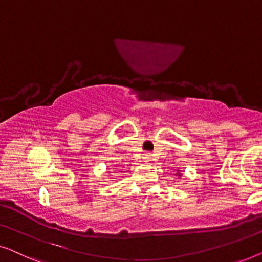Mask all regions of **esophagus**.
<instances>
[{
  "label": "esophagus",
  "mask_w": 262,
  "mask_h": 262,
  "mask_svg": "<svg viewBox=\"0 0 262 262\" xmlns=\"http://www.w3.org/2000/svg\"><path fill=\"white\" fill-rule=\"evenodd\" d=\"M150 158H152V154H150L149 152H146L145 154H143V159H145L146 161H149Z\"/></svg>",
  "instance_id": "1"
}]
</instances>
